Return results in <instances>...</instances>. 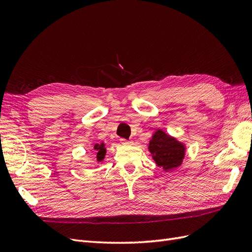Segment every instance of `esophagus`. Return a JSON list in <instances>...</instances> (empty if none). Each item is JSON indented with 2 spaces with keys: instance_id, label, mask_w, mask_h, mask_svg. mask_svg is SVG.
<instances>
[{
  "instance_id": "1",
  "label": "esophagus",
  "mask_w": 252,
  "mask_h": 252,
  "mask_svg": "<svg viewBox=\"0 0 252 252\" xmlns=\"http://www.w3.org/2000/svg\"><path fill=\"white\" fill-rule=\"evenodd\" d=\"M121 143L123 144V145H132L131 141H127L125 139H121Z\"/></svg>"
}]
</instances>
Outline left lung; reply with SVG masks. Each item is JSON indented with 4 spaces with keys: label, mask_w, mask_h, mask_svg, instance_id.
<instances>
[{
    "label": "left lung",
    "mask_w": 252,
    "mask_h": 252,
    "mask_svg": "<svg viewBox=\"0 0 252 252\" xmlns=\"http://www.w3.org/2000/svg\"><path fill=\"white\" fill-rule=\"evenodd\" d=\"M148 150L157 166L168 172L182 165L187 146L184 142L167 133L163 129H156L148 144Z\"/></svg>",
    "instance_id": "1"
}]
</instances>
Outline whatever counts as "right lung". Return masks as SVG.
Masks as SVG:
<instances>
[{"label":"right lung","instance_id":"1","mask_svg":"<svg viewBox=\"0 0 252 252\" xmlns=\"http://www.w3.org/2000/svg\"><path fill=\"white\" fill-rule=\"evenodd\" d=\"M106 145L102 141L101 143H96L94 146V157H95V161L97 163H101L104 161L105 156H106Z\"/></svg>","mask_w":252,"mask_h":252}]
</instances>
